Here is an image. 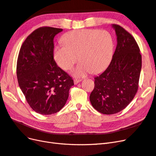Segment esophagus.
Returning <instances> with one entry per match:
<instances>
[{"label": "esophagus", "instance_id": "34e87169", "mask_svg": "<svg viewBox=\"0 0 156 156\" xmlns=\"http://www.w3.org/2000/svg\"><path fill=\"white\" fill-rule=\"evenodd\" d=\"M81 79H74L73 80V82H74V84H77V83H79V82H81Z\"/></svg>", "mask_w": 156, "mask_h": 156}]
</instances>
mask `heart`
<instances>
[{"instance_id": "obj_1", "label": "heart", "mask_w": 156, "mask_h": 156, "mask_svg": "<svg viewBox=\"0 0 156 156\" xmlns=\"http://www.w3.org/2000/svg\"><path fill=\"white\" fill-rule=\"evenodd\" d=\"M63 45L55 47L53 56L56 63L64 70H68L79 60H81L72 74L83 77L92 72H103L110 64L114 51L113 37L105 30L82 29L65 34Z\"/></svg>"}]
</instances>
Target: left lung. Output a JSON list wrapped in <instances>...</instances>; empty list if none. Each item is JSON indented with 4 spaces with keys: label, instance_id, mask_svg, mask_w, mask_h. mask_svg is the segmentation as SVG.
Masks as SVG:
<instances>
[{
    "label": "left lung",
    "instance_id": "obj_1",
    "mask_svg": "<svg viewBox=\"0 0 156 156\" xmlns=\"http://www.w3.org/2000/svg\"><path fill=\"white\" fill-rule=\"evenodd\" d=\"M117 45L107 68L94 79L90 96L93 107L102 114L112 115L125 108L138 90L142 58L134 37L122 27L112 24Z\"/></svg>",
    "mask_w": 156,
    "mask_h": 156
}]
</instances>
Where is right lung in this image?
<instances>
[{
	"instance_id": "obj_1",
	"label": "right lung",
	"mask_w": 156,
	"mask_h": 156,
	"mask_svg": "<svg viewBox=\"0 0 156 156\" xmlns=\"http://www.w3.org/2000/svg\"><path fill=\"white\" fill-rule=\"evenodd\" d=\"M62 30L49 27L35 30L23 42L18 55L19 86L30 107L41 115L58 112L74 85L53 58L54 37Z\"/></svg>"
}]
</instances>
